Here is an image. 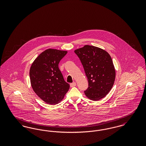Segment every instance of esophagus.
I'll return each instance as SVG.
<instances>
[{
	"label": "esophagus",
	"instance_id": "1",
	"mask_svg": "<svg viewBox=\"0 0 146 146\" xmlns=\"http://www.w3.org/2000/svg\"><path fill=\"white\" fill-rule=\"evenodd\" d=\"M76 82H73V83H72L70 84V87H74V86H76Z\"/></svg>",
	"mask_w": 146,
	"mask_h": 146
}]
</instances>
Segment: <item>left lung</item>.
<instances>
[{
    "label": "left lung",
    "instance_id": "8db88e82",
    "mask_svg": "<svg viewBox=\"0 0 146 146\" xmlns=\"http://www.w3.org/2000/svg\"><path fill=\"white\" fill-rule=\"evenodd\" d=\"M75 53L83 66L88 80L86 96L92 101L104 98L111 91L115 78V70L110 55L104 49L86 45Z\"/></svg>",
    "mask_w": 146,
    "mask_h": 146
}]
</instances>
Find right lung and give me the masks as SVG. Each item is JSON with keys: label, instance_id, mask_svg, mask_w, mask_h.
<instances>
[{"label": "right lung", "instance_id": "obj_1", "mask_svg": "<svg viewBox=\"0 0 146 146\" xmlns=\"http://www.w3.org/2000/svg\"><path fill=\"white\" fill-rule=\"evenodd\" d=\"M67 51L48 49L42 52L32 63L29 70L32 88L46 104L60 102L70 89L59 70L58 63Z\"/></svg>", "mask_w": 146, "mask_h": 146}]
</instances>
